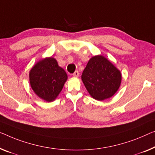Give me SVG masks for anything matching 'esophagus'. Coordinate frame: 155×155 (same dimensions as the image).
<instances>
[{"mask_svg": "<svg viewBox=\"0 0 155 155\" xmlns=\"http://www.w3.org/2000/svg\"><path fill=\"white\" fill-rule=\"evenodd\" d=\"M72 76L74 77H78L79 76V73H78V71H75L74 74H72Z\"/></svg>", "mask_w": 155, "mask_h": 155, "instance_id": "esophagus-1", "label": "esophagus"}]
</instances>
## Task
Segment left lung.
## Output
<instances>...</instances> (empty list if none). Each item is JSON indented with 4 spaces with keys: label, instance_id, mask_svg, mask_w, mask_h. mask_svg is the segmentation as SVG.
I'll use <instances>...</instances> for the list:
<instances>
[{
    "label": "left lung",
    "instance_id": "left-lung-1",
    "mask_svg": "<svg viewBox=\"0 0 155 155\" xmlns=\"http://www.w3.org/2000/svg\"><path fill=\"white\" fill-rule=\"evenodd\" d=\"M81 79L92 97L103 101L111 97L117 91L122 75L108 59L99 55L90 59L83 71Z\"/></svg>",
    "mask_w": 155,
    "mask_h": 155
}]
</instances>
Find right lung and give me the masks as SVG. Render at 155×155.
Here are the masks:
<instances>
[{"instance_id": "1", "label": "right lung", "mask_w": 155, "mask_h": 155, "mask_svg": "<svg viewBox=\"0 0 155 155\" xmlns=\"http://www.w3.org/2000/svg\"><path fill=\"white\" fill-rule=\"evenodd\" d=\"M30 84L39 97L53 101L63 89L68 75L54 58H46L38 62L29 73Z\"/></svg>"}]
</instances>
